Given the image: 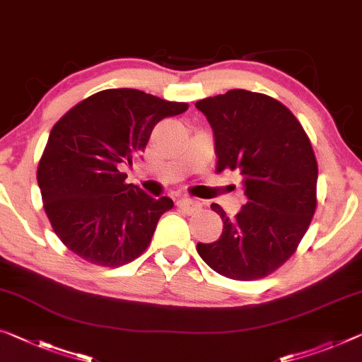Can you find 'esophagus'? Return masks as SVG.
<instances>
[{
	"label": "esophagus",
	"mask_w": 362,
	"mask_h": 362,
	"mask_svg": "<svg viewBox=\"0 0 362 362\" xmlns=\"http://www.w3.org/2000/svg\"><path fill=\"white\" fill-rule=\"evenodd\" d=\"M176 204H177V207H180L181 210H185L186 214H196L200 209H202V204H200L199 200L189 199V197H182L177 200Z\"/></svg>",
	"instance_id": "obj_1"
}]
</instances>
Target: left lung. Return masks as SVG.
I'll return each mask as SVG.
<instances>
[{"instance_id": "obj_1", "label": "left lung", "mask_w": 362, "mask_h": 362, "mask_svg": "<svg viewBox=\"0 0 362 362\" xmlns=\"http://www.w3.org/2000/svg\"><path fill=\"white\" fill-rule=\"evenodd\" d=\"M215 136L216 170H239L247 202L235 218L212 210L223 233L197 252L216 274L251 281L270 275L296 251L317 207V160L304 127L265 93L228 90L196 103Z\"/></svg>"}]
</instances>
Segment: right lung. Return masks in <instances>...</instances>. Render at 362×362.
Wrapping results in <instances>:
<instances>
[{"mask_svg": "<svg viewBox=\"0 0 362 362\" xmlns=\"http://www.w3.org/2000/svg\"><path fill=\"white\" fill-rule=\"evenodd\" d=\"M187 107L136 88H108L61 116L37 181L49 225L69 251L100 267L129 264L146 251L173 200L127 185L121 170L144 152L158 121Z\"/></svg>", "mask_w": 362, "mask_h": 362, "instance_id": "right-lung-1", "label": "right lung"}]
</instances>
